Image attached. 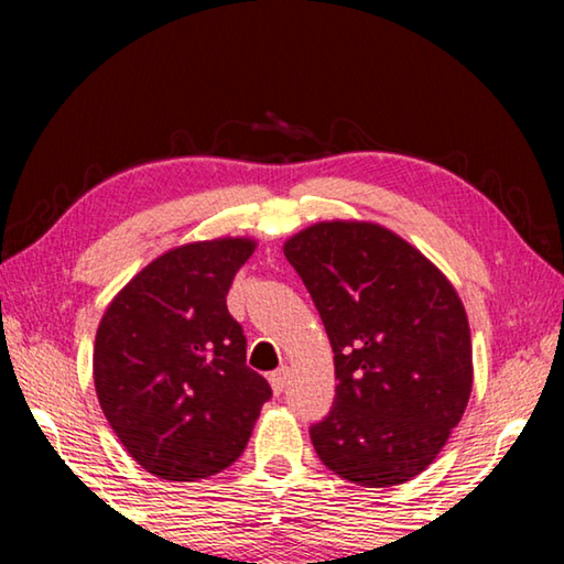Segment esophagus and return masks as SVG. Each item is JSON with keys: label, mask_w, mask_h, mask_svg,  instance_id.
<instances>
[{"label": "esophagus", "mask_w": 564, "mask_h": 564, "mask_svg": "<svg viewBox=\"0 0 564 564\" xmlns=\"http://www.w3.org/2000/svg\"><path fill=\"white\" fill-rule=\"evenodd\" d=\"M269 383H271V388H273V393H275V395H281V393H283V388H285V383H289V368H279V370H273V373L269 376Z\"/></svg>", "instance_id": "1"}]
</instances>
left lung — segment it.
<instances>
[{
  "label": "left lung",
  "instance_id": "8db88e82",
  "mask_svg": "<svg viewBox=\"0 0 564 564\" xmlns=\"http://www.w3.org/2000/svg\"><path fill=\"white\" fill-rule=\"evenodd\" d=\"M336 356L333 410L311 425L321 463L366 488L408 482L460 423L473 343L460 295L398 234L323 221L283 246Z\"/></svg>",
  "mask_w": 564,
  "mask_h": 564
}]
</instances>
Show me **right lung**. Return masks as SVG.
<instances>
[{
  "instance_id": "add662e5",
  "label": "right lung",
  "mask_w": 564,
  "mask_h": 564,
  "mask_svg": "<svg viewBox=\"0 0 564 564\" xmlns=\"http://www.w3.org/2000/svg\"><path fill=\"white\" fill-rule=\"evenodd\" d=\"M253 248L251 238L171 248L104 311L94 340L99 405L127 453L161 480H202L234 465L271 398L226 308Z\"/></svg>"
}]
</instances>
